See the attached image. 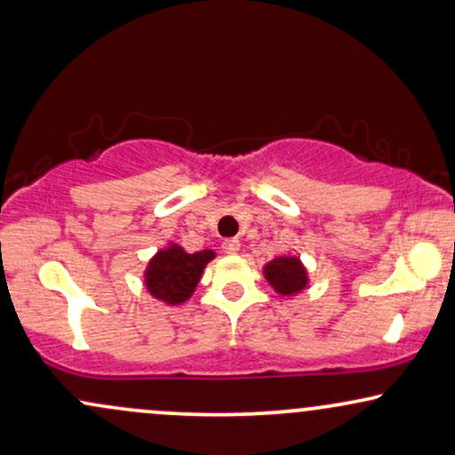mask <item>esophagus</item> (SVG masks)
<instances>
[{
	"mask_svg": "<svg viewBox=\"0 0 455 455\" xmlns=\"http://www.w3.org/2000/svg\"><path fill=\"white\" fill-rule=\"evenodd\" d=\"M222 250L227 254H237L242 250V243H239V239H227V242H222Z\"/></svg>",
	"mask_w": 455,
	"mask_h": 455,
	"instance_id": "obj_1",
	"label": "esophagus"
}]
</instances>
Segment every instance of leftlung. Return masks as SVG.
<instances>
[{"label": "left lung", "instance_id": "8db88e82", "mask_svg": "<svg viewBox=\"0 0 455 455\" xmlns=\"http://www.w3.org/2000/svg\"><path fill=\"white\" fill-rule=\"evenodd\" d=\"M263 275L278 295L293 297L307 289V269L299 257H275L263 265Z\"/></svg>", "mask_w": 455, "mask_h": 455}]
</instances>
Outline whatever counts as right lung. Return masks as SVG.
Wrapping results in <instances>:
<instances>
[{"label":"right lung","mask_w":455,"mask_h":455,"mask_svg":"<svg viewBox=\"0 0 455 455\" xmlns=\"http://www.w3.org/2000/svg\"><path fill=\"white\" fill-rule=\"evenodd\" d=\"M216 259L213 250L186 252L180 243L169 242L149 259L143 271L148 293L166 306H181L190 299L201 282L207 263Z\"/></svg>","instance_id":"add662e5"}]
</instances>
